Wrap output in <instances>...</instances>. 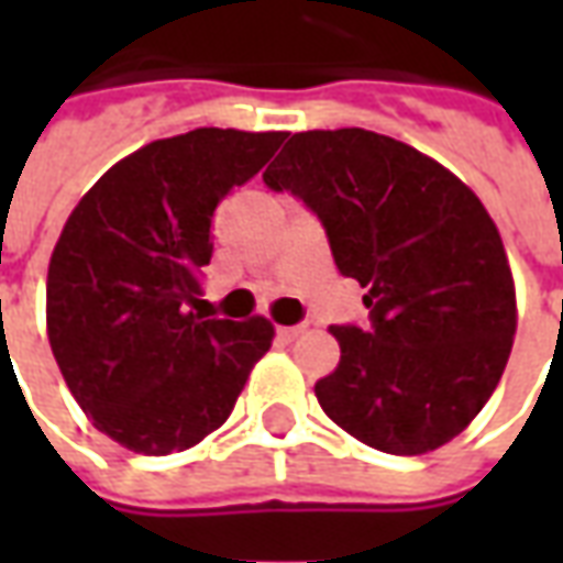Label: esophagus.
<instances>
[{
  "label": "esophagus",
  "instance_id": "34e87169",
  "mask_svg": "<svg viewBox=\"0 0 563 563\" xmlns=\"http://www.w3.org/2000/svg\"><path fill=\"white\" fill-rule=\"evenodd\" d=\"M301 331H305V325H280V329H277V338L289 343V341H295Z\"/></svg>",
  "mask_w": 563,
  "mask_h": 563
}]
</instances>
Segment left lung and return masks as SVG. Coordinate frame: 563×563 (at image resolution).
I'll use <instances>...</instances> for the list:
<instances>
[{
  "label": "left lung",
  "mask_w": 563,
  "mask_h": 563,
  "mask_svg": "<svg viewBox=\"0 0 563 563\" xmlns=\"http://www.w3.org/2000/svg\"><path fill=\"white\" fill-rule=\"evenodd\" d=\"M262 180L325 229L371 325H331L341 362L317 383L331 422L389 455H422L485 407L516 334L507 253L483 201L440 162L367 129L286 141Z\"/></svg>",
  "instance_id": "8db88e82"
}]
</instances>
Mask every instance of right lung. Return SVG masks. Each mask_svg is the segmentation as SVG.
I'll return each instance as SVG.
<instances>
[{
	"label": "right lung",
	"mask_w": 563,
	"mask_h": 563,
	"mask_svg": "<svg viewBox=\"0 0 563 563\" xmlns=\"http://www.w3.org/2000/svg\"><path fill=\"white\" fill-rule=\"evenodd\" d=\"M286 132L192 129L117 162L71 210L47 268V338L92 424L141 455L217 431L268 353V319H205L210 222Z\"/></svg>",
	"instance_id": "add662e5"
}]
</instances>
